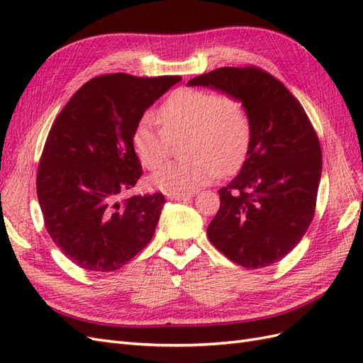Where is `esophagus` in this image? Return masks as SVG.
<instances>
[{"label": "esophagus", "mask_w": 363, "mask_h": 363, "mask_svg": "<svg viewBox=\"0 0 363 363\" xmlns=\"http://www.w3.org/2000/svg\"><path fill=\"white\" fill-rule=\"evenodd\" d=\"M191 194H168V199L171 200H189Z\"/></svg>", "instance_id": "1"}]
</instances>
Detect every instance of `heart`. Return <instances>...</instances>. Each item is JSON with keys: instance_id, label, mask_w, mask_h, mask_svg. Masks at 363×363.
I'll return each mask as SVG.
<instances>
[{"instance_id": "obj_1", "label": "heart", "mask_w": 363, "mask_h": 363, "mask_svg": "<svg viewBox=\"0 0 363 363\" xmlns=\"http://www.w3.org/2000/svg\"><path fill=\"white\" fill-rule=\"evenodd\" d=\"M157 122L150 115L136 124L131 144L147 169L167 160L172 140L184 135L180 160L164 164L151 177L167 194H188L228 175L244 163L251 145L252 123L247 104L235 95L211 89L180 87L162 103Z\"/></svg>"}]
</instances>
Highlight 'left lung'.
I'll return each instance as SVG.
<instances>
[{
    "label": "left lung",
    "mask_w": 363,
    "mask_h": 363,
    "mask_svg": "<svg viewBox=\"0 0 363 363\" xmlns=\"http://www.w3.org/2000/svg\"><path fill=\"white\" fill-rule=\"evenodd\" d=\"M239 96L251 115L247 159L219 194L207 227L213 247L238 265L256 269L280 262L309 228L316 207L323 152L300 101L257 67H224L189 80Z\"/></svg>",
    "instance_id": "left-lung-1"
}]
</instances>
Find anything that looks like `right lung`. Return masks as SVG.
<instances>
[{"label": "right lung", "mask_w": 363, "mask_h": 363, "mask_svg": "<svg viewBox=\"0 0 363 363\" xmlns=\"http://www.w3.org/2000/svg\"><path fill=\"white\" fill-rule=\"evenodd\" d=\"M180 75L94 77L54 119L36 189L47 232L77 267L111 272L155 236L162 192L124 195L142 175L131 135L144 112Z\"/></svg>", "instance_id": "add662e5"}]
</instances>
